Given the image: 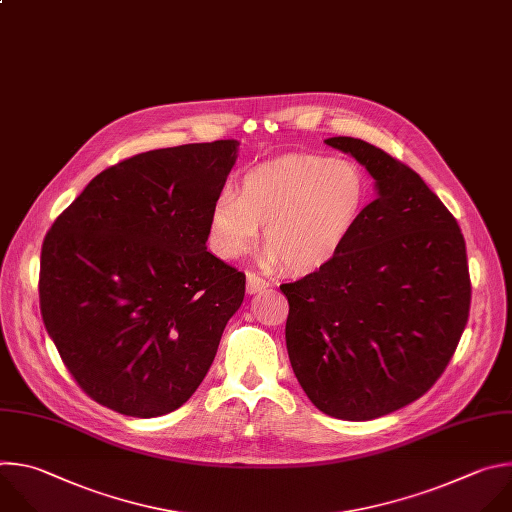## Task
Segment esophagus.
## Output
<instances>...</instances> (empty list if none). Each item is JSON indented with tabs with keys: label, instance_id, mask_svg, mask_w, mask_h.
I'll list each match as a JSON object with an SVG mask.
<instances>
[{
	"label": "esophagus",
	"instance_id": "obj_1",
	"mask_svg": "<svg viewBox=\"0 0 512 512\" xmlns=\"http://www.w3.org/2000/svg\"><path fill=\"white\" fill-rule=\"evenodd\" d=\"M266 286H268V282H266L262 276H258V274H254V272H248V274H246V292H248V294H256V292L264 290Z\"/></svg>",
	"mask_w": 512,
	"mask_h": 512
}]
</instances>
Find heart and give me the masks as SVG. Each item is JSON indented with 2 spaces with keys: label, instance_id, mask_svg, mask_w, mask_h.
I'll return each mask as SVG.
<instances>
[{
  "label": "heart",
  "instance_id": "1",
  "mask_svg": "<svg viewBox=\"0 0 512 512\" xmlns=\"http://www.w3.org/2000/svg\"><path fill=\"white\" fill-rule=\"evenodd\" d=\"M367 201L363 169L343 157L290 155L250 167L210 210V246L224 260L246 256L264 226V262L294 274L327 266L353 234Z\"/></svg>",
  "mask_w": 512,
  "mask_h": 512
}]
</instances>
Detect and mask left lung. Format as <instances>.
Wrapping results in <instances>:
<instances>
[{"label":"left lung","instance_id":"8db88e82","mask_svg":"<svg viewBox=\"0 0 512 512\" xmlns=\"http://www.w3.org/2000/svg\"><path fill=\"white\" fill-rule=\"evenodd\" d=\"M325 143L369 171L377 197L327 266L280 286L286 349L323 414L365 422L422 397L450 363L470 311L466 244L414 169L361 139Z\"/></svg>","mask_w":512,"mask_h":512}]
</instances>
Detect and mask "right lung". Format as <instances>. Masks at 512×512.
Segmentation results:
<instances>
[{"label": "right lung", "instance_id": "1", "mask_svg": "<svg viewBox=\"0 0 512 512\" xmlns=\"http://www.w3.org/2000/svg\"><path fill=\"white\" fill-rule=\"evenodd\" d=\"M238 141L155 149L98 173L42 244L40 311L76 383L133 418L181 407L206 377L246 276L208 252Z\"/></svg>", "mask_w": 512, "mask_h": 512}]
</instances>
